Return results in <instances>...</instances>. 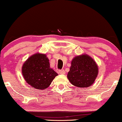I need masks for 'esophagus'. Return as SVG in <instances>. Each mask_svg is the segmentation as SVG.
<instances>
[{
    "label": "esophagus",
    "instance_id": "obj_1",
    "mask_svg": "<svg viewBox=\"0 0 122 122\" xmlns=\"http://www.w3.org/2000/svg\"><path fill=\"white\" fill-rule=\"evenodd\" d=\"M58 72H59V73L61 74V75H64V74H65V71H64V69L59 70Z\"/></svg>",
    "mask_w": 122,
    "mask_h": 122
}]
</instances>
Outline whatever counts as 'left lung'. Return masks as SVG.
<instances>
[{
  "instance_id": "obj_1",
  "label": "left lung",
  "mask_w": 122,
  "mask_h": 122,
  "mask_svg": "<svg viewBox=\"0 0 122 122\" xmlns=\"http://www.w3.org/2000/svg\"><path fill=\"white\" fill-rule=\"evenodd\" d=\"M97 74L98 67L94 60L89 56L84 54L73 59L67 77L75 86L85 88L94 82Z\"/></svg>"
}]
</instances>
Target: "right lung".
I'll return each instance as SVG.
<instances>
[{
  "label": "right lung",
  "instance_id": "obj_1",
  "mask_svg": "<svg viewBox=\"0 0 122 122\" xmlns=\"http://www.w3.org/2000/svg\"><path fill=\"white\" fill-rule=\"evenodd\" d=\"M22 75L26 81L33 88L45 89L58 75L50 68L49 59L45 54H34L29 57L22 66Z\"/></svg>",
  "mask_w": 122,
  "mask_h": 122
}]
</instances>
